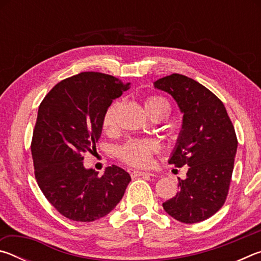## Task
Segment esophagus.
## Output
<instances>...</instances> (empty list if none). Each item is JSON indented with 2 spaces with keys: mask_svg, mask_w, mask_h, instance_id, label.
I'll use <instances>...</instances> for the list:
<instances>
[{
  "mask_svg": "<svg viewBox=\"0 0 261 261\" xmlns=\"http://www.w3.org/2000/svg\"><path fill=\"white\" fill-rule=\"evenodd\" d=\"M151 173H147V171H141V170H134L131 173L132 177H139V176H151Z\"/></svg>",
  "mask_w": 261,
  "mask_h": 261,
  "instance_id": "obj_1",
  "label": "esophagus"
}]
</instances>
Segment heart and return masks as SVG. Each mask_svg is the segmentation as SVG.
<instances>
[{
    "mask_svg": "<svg viewBox=\"0 0 261 261\" xmlns=\"http://www.w3.org/2000/svg\"><path fill=\"white\" fill-rule=\"evenodd\" d=\"M118 102H114L105 113L102 125L105 130H112L115 126V116L118 108ZM147 113L152 115L159 110H169L170 106L161 96H149L145 101ZM159 143L153 139H131L118 148V156L127 165L134 167H146L151 163L152 155L159 151Z\"/></svg>",
    "mask_w": 261,
    "mask_h": 261,
    "instance_id": "b5f03b06",
    "label": "heart"
}]
</instances>
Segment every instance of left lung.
Instances as JSON below:
<instances>
[{
	"label": "left lung",
	"mask_w": 261,
	"mask_h": 261,
	"mask_svg": "<svg viewBox=\"0 0 261 261\" xmlns=\"http://www.w3.org/2000/svg\"><path fill=\"white\" fill-rule=\"evenodd\" d=\"M153 85L173 96L183 114L169 163L189 167L179 191L162 207L179 222H201L227 198L237 152L235 129L221 100L193 79L173 73Z\"/></svg>",
	"instance_id": "obj_1"
}]
</instances>
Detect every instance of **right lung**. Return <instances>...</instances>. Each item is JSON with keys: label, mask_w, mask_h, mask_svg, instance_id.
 Here are the masks:
<instances>
[{"label": "right lung", "mask_w": 261, "mask_h": 261, "mask_svg": "<svg viewBox=\"0 0 261 261\" xmlns=\"http://www.w3.org/2000/svg\"><path fill=\"white\" fill-rule=\"evenodd\" d=\"M129 86L109 74L82 72L53 87L39 107L31 145L35 178L65 218L92 222L109 214L124 196L129 173L112 166L99 177L84 166L83 154L95 147L105 113Z\"/></svg>", "instance_id": "obj_1"}]
</instances>
